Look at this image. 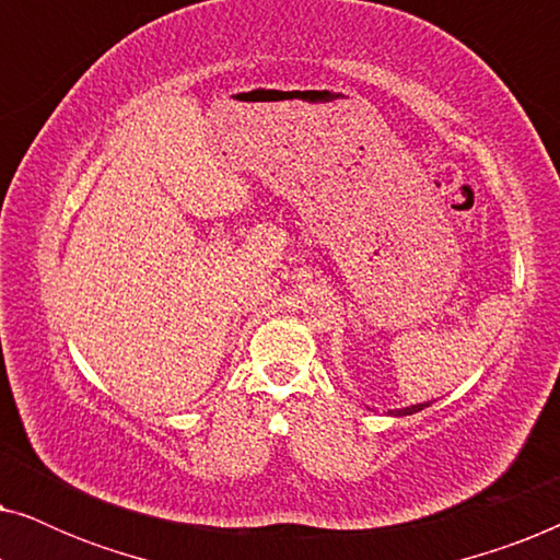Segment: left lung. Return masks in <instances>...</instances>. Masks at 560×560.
Returning a JSON list of instances; mask_svg holds the SVG:
<instances>
[{"label": "left lung", "mask_w": 560, "mask_h": 560, "mask_svg": "<svg viewBox=\"0 0 560 560\" xmlns=\"http://www.w3.org/2000/svg\"><path fill=\"white\" fill-rule=\"evenodd\" d=\"M428 405H431V402H418V405H410V408H400V410H389V416H412V412L423 410V408H428Z\"/></svg>", "instance_id": "8db88e82"}]
</instances>
